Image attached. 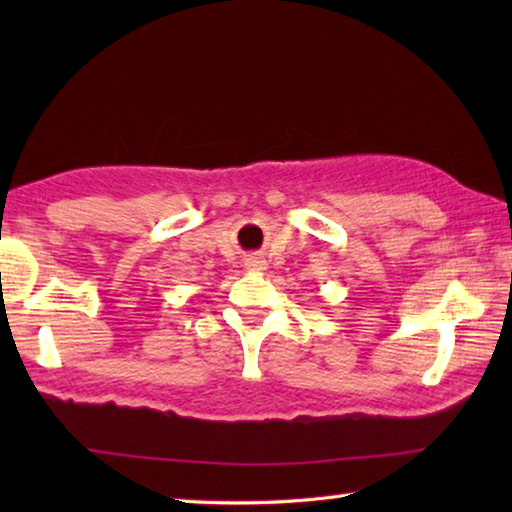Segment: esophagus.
<instances>
[{
  "instance_id": "34e87169",
  "label": "esophagus",
  "mask_w": 512,
  "mask_h": 512,
  "mask_svg": "<svg viewBox=\"0 0 512 512\" xmlns=\"http://www.w3.org/2000/svg\"><path fill=\"white\" fill-rule=\"evenodd\" d=\"M244 266H246L248 273H262V270H266V262H264L262 257H257V255L248 257Z\"/></svg>"
}]
</instances>
